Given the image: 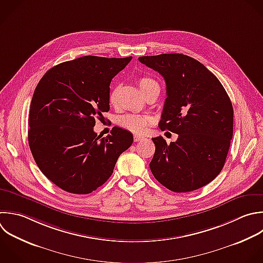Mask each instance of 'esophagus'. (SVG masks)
I'll use <instances>...</instances> for the list:
<instances>
[{
  "mask_svg": "<svg viewBox=\"0 0 263 263\" xmlns=\"http://www.w3.org/2000/svg\"><path fill=\"white\" fill-rule=\"evenodd\" d=\"M143 139H144V137H142V136H139V135H135L134 136V141L135 142H139V141H141Z\"/></svg>",
  "mask_w": 263,
  "mask_h": 263,
  "instance_id": "obj_1",
  "label": "esophagus"
}]
</instances>
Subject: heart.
<instances>
[{
  "label": "heart",
  "mask_w": 263,
  "mask_h": 263,
  "mask_svg": "<svg viewBox=\"0 0 263 263\" xmlns=\"http://www.w3.org/2000/svg\"><path fill=\"white\" fill-rule=\"evenodd\" d=\"M138 84H139V87L144 96H146L150 90H153V89L159 90V84L157 83V81H155L154 79H152L150 77L144 76V77L139 78ZM118 92H119L118 86H115L111 89V91L109 93V103L111 105L116 104ZM117 123L121 127L132 132L133 134L143 135L147 132L149 126H151L153 124V119H152V117L146 116V115L124 114L117 118Z\"/></svg>",
  "instance_id": "obj_1"
}]
</instances>
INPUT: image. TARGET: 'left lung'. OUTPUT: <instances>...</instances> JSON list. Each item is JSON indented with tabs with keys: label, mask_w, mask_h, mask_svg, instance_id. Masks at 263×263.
Wrapping results in <instances>:
<instances>
[{
	"label": "left lung",
	"mask_w": 263,
	"mask_h": 263,
	"mask_svg": "<svg viewBox=\"0 0 263 263\" xmlns=\"http://www.w3.org/2000/svg\"><path fill=\"white\" fill-rule=\"evenodd\" d=\"M166 84L159 121L161 130L178 134L166 144L152 138L155 153L150 170L174 192L196 190L222 171L233 133V109L224 87L201 63L181 53L141 57Z\"/></svg>",
	"instance_id": "left-lung-1"
}]
</instances>
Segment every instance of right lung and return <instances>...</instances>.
I'll return each mask as SVG.
<instances>
[{
  "label": "right lung",
  "mask_w": 263,
  "mask_h": 263,
  "mask_svg": "<svg viewBox=\"0 0 263 263\" xmlns=\"http://www.w3.org/2000/svg\"><path fill=\"white\" fill-rule=\"evenodd\" d=\"M132 59L86 55L51 68L39 81L30 107L29 145L38 167L63 190H97L133 144V135L117 126L106 138L93 132L96 119L110 109L111 80Z\"/></svg>",
  "instance_id": "1"
}]
</instances>
